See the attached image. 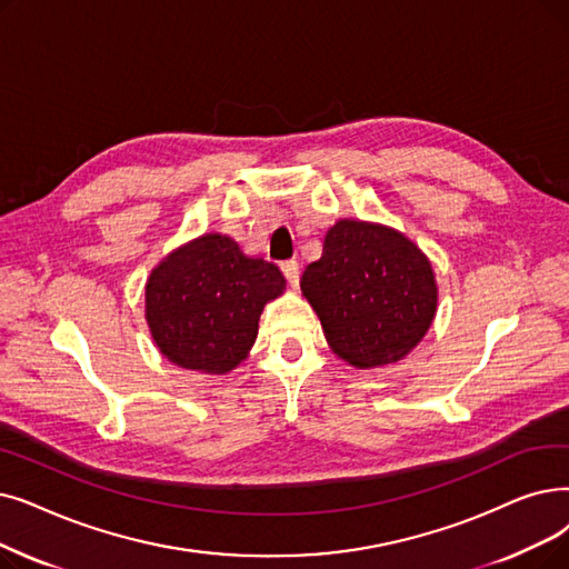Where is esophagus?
Instances as JSON below:
<instances>
[{"instance_id": "1", "label": "esophagus", "mask_w": 569, "mask_h": 569, "mask_svg": "<svg viewBox=\"0 0 569 569\" xmlns=\"http://www.w3.org/2000/svg\"><path fill=\"white\" fill-rule=\"evenodd\" d=\"M281 271H283L286 281L290 283V288H298L300 286V264H298V260H286L281 264Z\"/></svg>"}]
</instances>
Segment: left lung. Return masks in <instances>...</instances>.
<instances>
[{
	"instance_id": "1",
	"label": "left lung",
	"mask_w": 569,
	"mask_h": 569,
	"mask_svg": "<svg viewBox=\"0 0 569 569\" xmlns=\"http://www.w3.org/2000/svg\"><path fill=\"white\" fill-rule=\"evenodd\" d=\"M300 286L330 349L360 369L402 360L437 311L426 253L402 232L365 220H337Z\"/></svg>"
}]
</instances>
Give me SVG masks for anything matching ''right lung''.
Returning a JSON list of instances; mask_svg holds the SVG:
<instances>
[{
    "label": "right lung",
    "mask_w": 569,
    "mask_h": 569,
    "mask_svg": "<svg viewBox=\"0 0 569 569\" xmlns=\"http://www.w3.org/2000/svg\"><path fill=\"white\" fill-rule=\"evenodd\" d=\"M283 288L274 262L243 256L228 234H202L151 271L146 320L167 360L226 375L249 356L264 305Z\"/></svg>",
    "instance_id": "right-lung-1"
}]
</instances>
